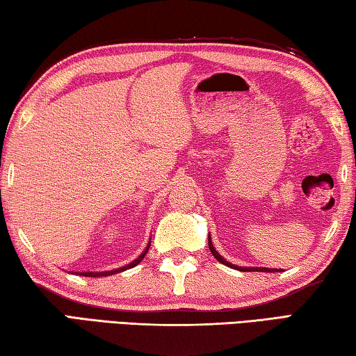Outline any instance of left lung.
<instances>
[{
	"label": "left lung",
	"instance_id": "left-lung-1",
	"mask_svg": "<svg viewBox=\"0 0 356 356\" xmlns=\"http://www.w3.org/2000/svg\"><path fill=\"white\" fill-rule=\"evenodd\" d=\"M209 248H210V252H212L213 257L216 259V261L221 262L222 265H227V267L231 268H236V270H240V272H265V273H276V272H281V270L278 268H265V267H237V265H234L231 262H227L225 257H222L218 251L215 250V246L212 243V238H210V234H209Z\"/></svg>",
	"mask_w": 356,
	"mask_h": 356
}]
</instances>
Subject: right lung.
<instances>
[{"label":"right lung","instance_id":"add662e5","mask_svg":"<svg viewBox=\"0 0 356 356\" xmlns=\"http://www.w3.org/2000/svg\"><path fill=\"white\" fill-rule=\"evenodd\" d=\"M147 250H149V245H147V248H146V251H143V254L138 257V259H135L134 262H130L129 265H125V267H120V268H116V270H110V272H81V273H78V275H81V276H89V278H94V276H108V275H116V273H120V272H124V270H129V268H134L135 265H138L140 264L141 261H143V257L146 256V252H147Z\"/></svg>","mask_w":356,"mask_h":356}]
</instances>
